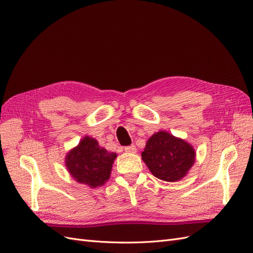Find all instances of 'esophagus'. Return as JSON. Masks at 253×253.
<instances>
[{"label": "esophagus", "instance_id": "34e87169", "mask_svg": "<svg viewBox=\"0 0 253 253\" xmlns=\"http://www.w3.org/2000/svg\"><path fill=\"white\" fill-rule=\"evenodd\" d=\"M125 151L126 153H130V154H134L136 153V148L134 145H130V146H126L125 147Z\"/></svg>", "mask_w": 253, "mask_h": 253}]
</instances>
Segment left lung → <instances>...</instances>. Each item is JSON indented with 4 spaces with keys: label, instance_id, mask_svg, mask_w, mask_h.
I'll use <instances>...</instances> for the list:
<instances>
[{
    "label": "left lung",
    "instance_id": "1",
    "mask_svg": "<svg viewBox=\"0 0 253 253\" xmlns=\"http://www.w3.org/2000/svg\"><path fill=\"white\" fill-rule=\"evenodd\" d=\"M142 160L158 179L176 182L187 175L196 160V151L183 139L160 130L147 140Z\"/></svg>",
    "mask_w": 253,
    "mask_h": 253
}]
</instances>
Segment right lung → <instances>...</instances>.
I'll return each mask as SVG.
<instances>
[{
    "instance_id": "obj_1",
    "label": "right lung",
    "mask_w": 253,
    "mask_h": 253,
    "mask_svg": "<svg viewBox=\"0 0 253 253\" xmlns=\"http://www.w3.org/2000/svg\"><path fill=\"white\" fill-rule=\"evenodd\" d=\"M117 157L115 153L99 146L97 140L85 135L76 147L68 151L64 164L75 181L95 189L109 180Z\"/></svg>"
}]
</instances>
